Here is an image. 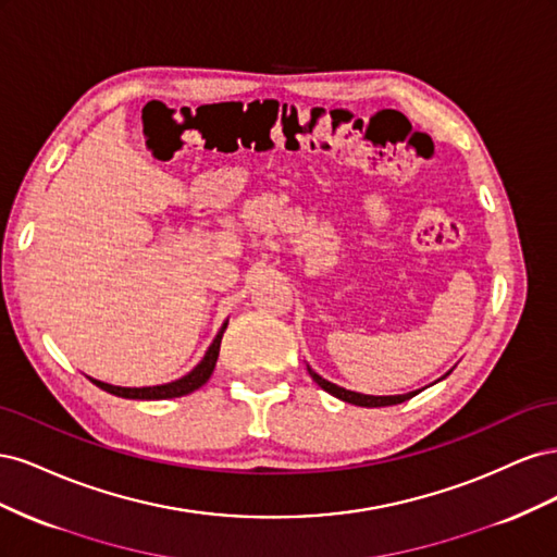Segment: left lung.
I'll return each mask as SVG.
<instances>
[{
  "label": "left lung",
  "instance_id": "1",
  "mask_svg": "<svg viewBox=\"0 0 557 557\" xmlns=\"http://www.w3.org/2000/svg\"><path fill=\"white\" fill-rule=\"evenodd\" d=\"M309 374H311V379H313L320 387H323L325 393L334 395L336 399H342V401L356 404V407H367V409H374V407H393V404H401V401H407V399H411V397L418 395V391H416V393H407V395H385V397L362 395V393H352V391H346V387H339V385H334V383L325 381L323 376H318L311 367H309Z\"/></svg>",
  "mask_w": 557,
  "mask_h": 557
}]
</instances>
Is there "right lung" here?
Listing matches in <instances>:
<instances>
[{
  "label": "right lung",
  "mask_w": 557,
  "mask_h": 557,
  "mask_svg": "<svg viewBox=\"0 0 557 557\" xmlns=\"http://www.w3.org/2000/svg\"><path fill=\"white\" fill-rule=\"evenodd\" d=\"M225 327H227V323H223L221 332L215 334V339L209 346L207 356L201 358V362L193 369V372H188L178 381L164 383V385H148V387H121V385H111V383L97 381V379H90V381L97 387H102V391H107V393H111L115 397H125V399H170V397L190 395L193 391H197V387H201L211 379L215 360H218V352H221V339H223Z\"/></svg>",
  "instance_id": "right-lung-1"
}]
</instances>
